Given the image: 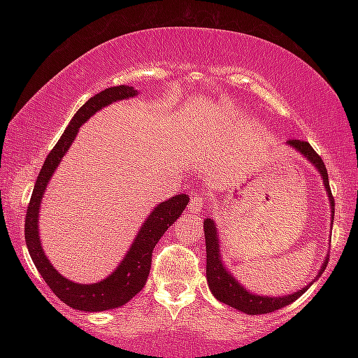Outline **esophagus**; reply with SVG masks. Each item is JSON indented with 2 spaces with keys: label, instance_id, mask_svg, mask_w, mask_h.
Returning <instances> with one entry per match:
<instances>
[{
  "label": "esophagus",
  "instance_id": "34e87169",
  "mask_svg": "<svg viewBox=\"0 0 358 358\" xmlns=\"http://www.w3.org/2000/svg\"><path fill=\"white\" fill-rule=\"evenodd\" d=\"M205 199H203V194L201 192H194L192 197H191V202H189V207H187V210H189V213L194 215V216H199L203 211L205 208Z\"/></svg>",
  "mask_w": 358,
  "mask_h": 358
}]
</instances>
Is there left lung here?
Returning <instances> with one entry per match:
<instances>
[{
  "label": "left lung",
  "instance_id": "8db88e82",
  "mask_svg": "<svg viewBox=\"0 0 358 358\" xmlns=\"http://www.w3.org/2000/svg\"><path fill=\"white\" fill-rule=\"evenodd\" d=\"M287 145H290V147L295 148L300 155L305 156L306 159L317 169L320 177H322L325 191L329 194L330 207H331V220H333V213H335V201H333L330 183H329V173H327L322 157H320L316 151L313 150L311 145L305 141H287ZM203 230H205V246H207V281H208V287L211 290V294L216 296V300H220L221 303H226V305L232 306L241 313L250 314V316L266 314L290 305V303L295 301L300 295H303L308 289H310L311 284L324 273L325 266L329 264L327 262L329 259H325V262L322 264V266H320L316 280L311 281L303 289H300L299 292H294L290 295H282V296L256 295V294L248 292V290L241 286L237 280H235L226 266H224L222 259H221V250H220V238H217V229H216L215 221L207 217V220L203 221Z\"/></svg>",
  "mask_w": 358,
  "mask_h": 358
}]
</instances>
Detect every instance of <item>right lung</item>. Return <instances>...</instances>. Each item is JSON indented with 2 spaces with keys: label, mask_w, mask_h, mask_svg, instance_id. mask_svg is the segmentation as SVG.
<instances>
[{
  "label": "right lung",
  "mask_w": 358,
  "mask_h": 358,
  "mask_svg": "<svg viewBox=\"0 0 358 358\" xmlns=\"http://www.w3.org/2000/svg\"><path fill=\"white\" fill-rule=\"evenodd\" d=\"M138 92L128 85H120V87L106 88L104 92L98 93L90 98L85 104L78 108L74 118L62 138L53 147V150L45 157L44 166L38 175L34 183V189L31 194L27 210L25 220V241L31 256L36 268L39 270L41 276L44 278L47 286L52 289L59 300L66 305L74 308L78 311H107L113 308H120L128 303L132 296H136L143 289L151 268V254L157 241L161 240L166 230L178 220L186 208L189 197L186 194H178L167 201L156 205L147 220L138 230L136 240L132 241L129 251L121 260L120 265L104 280L94 284H78L74 281L66 280L53 268L50 260L42 251L41 238H39V208L42 197L45 194V187L50 181L53 172L57 171L59 162L68 153L72 142L76 141L78 128L87 121L92 115H94L102 107L113 104L117 101H123L128 98H134Z\"/></svg>",
  "instance_id": "1"
}]
</instances>
